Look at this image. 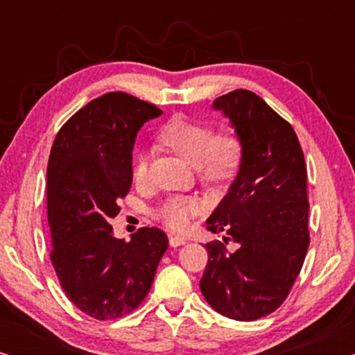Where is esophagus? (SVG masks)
<instances>
[{
	"instance_id": "obj_1",
	"label": "esophagus",
	"mask_w": 355,
	"mask_h": 355,
	"mask_svg": "<svg viewBox=\"0 0 355 355\" xmlns=\"http://www.w3.org/2000/svg\"><path fill=\"white\" fill-rule=\"evenodd\" d=\"M184 244H186V239H184V237L169 236V245H171V247H179V245H184Z\"/></svg>"
}]
</instances>
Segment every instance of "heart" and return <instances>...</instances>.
Returning a JSON list of instances; mask_svg holds the SVG:
<instances>
[{"mask_svg": "<svg viewBox=\"0 0 355 355\" xmlns=\"http://www.w3.org/2000/svg\"><path fill=\"white\" fill-rule=\"evenodd\" d=\"M158 140L171 152L193 164L202 182L216 186L234 178L242 159V144L231 130L215 134V128L186 118H173L159 130ZM134 181L144 184L148 176L147 155H139L132 168ZM200 211V203L192 197H174L159 211L162 220L173 230H186L191 218Z\"/></svg>", "mask_w": 355, "mask_h": 355, "instance_id": "obj_1", "label": "heart"}]
</instances>
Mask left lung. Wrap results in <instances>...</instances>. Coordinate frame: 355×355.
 I'll list each match as a JSON object with an SVG mask.
<instances>
[{
  "mask_svg": "<svg viewBox=\"0 0 355 355\" xmlns=\"http://www.w3.org/2000/svg\"><path fill=\"white\" fill-rule=\"evenodd\" d=\"M242 144L239 171L207 220L208 231L237 244L208 242L200 279L218 313L252 322L288 297L309 249L307 168L293 125L259 95L234 90L213 101Z\"/></svg>",
  "mask_w": 355,
  "mask_h": 355,
  "instance_id": "left-lung-1",
  "label": "left lung"
}]
</instances>
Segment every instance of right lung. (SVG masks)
I'll return each mask as SVG.
<instances>
[{"instance_id": "right-lung-1", "label": "right lung", "mask_w": 355, "mask_h": 355, "mask_svg": "<svg viewBox=\"0 0 355 355\" xmlns=\"http://www.w3.org/2000/svg\"><path fill=\"white\" fill-rule=\"evenodd\" d=\"M162 113L132 95L111 92L77 111L53 142L46 168L50 259L71 302L96 320L137 309L168 249L158 227H140L125 242L110 225L132 184L137 132Z\"/></svg>"}]
</instances>
